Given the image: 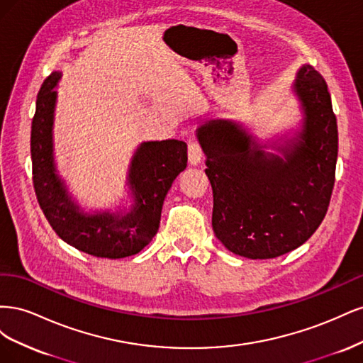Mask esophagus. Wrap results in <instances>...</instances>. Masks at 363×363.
Masks as SVG:
<instances>
[{
  "label": "esophagus",
  "mask_w": 363,
  "mask_h": 363,
  "mask_svg": "<svg viewBox=\"0 0 363 363\" xmlns=\"http://www.w3.org/2000/svg\"><path fill=\"white\" fill-rule=\"evenodd\" d=\"M188 155H189V162H191V164H199V163L201 162L203 151H201L200 142L196 140V139H191V140H189Z\"/></svg>",
  "instance_id": "34e87169"
}]
</instances>
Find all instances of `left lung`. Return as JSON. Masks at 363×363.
I'll return each instance as SVG.
<instances>
[{
    "mask_svg": "<svg viewBox=\"0 0 363 363\" xmlns=\"http://www.w3.org/2000/svg\"><path fill=\"white\" fill-rule=\"evenodd\" d=\"M294 89L304 112L303 130L284 159L263 151L230 119L199 128L212 184L215 236L235 255L272 259L298 248L320 227L330 204L337 159V124L323 75L309 65Z\"/></svg>",
    "mask_w": 363,
    "mask_h": 363,
    "instance_id": "obj_1",
    "label": "left lung"
}]
</instances>
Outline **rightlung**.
I'll use <instances>...</instances> for the list:
<instances>
[{
	"label": "right lung",
	"instance_id": "add662e5",
	"mask_svg": "<svg viewBox=\"0 0 363 363\" xmlns=\"http://www.w3.org/2000/svg\"><path fill=\"white\" fill-rule=\"evenodd\" d=\"M60 77V72H52L42 83L31 123L33 186L38 203L54 232L74 248L107 259L133 256L157 233L164 196L188 164V145L177 139L140 144L128 171L135 195L128 213L80 212L57 177L52 159V113L57 96L54 87Z\"/></svg>",
	"mask_w": 363,
	"mask_h": 363
}]
</instances>
